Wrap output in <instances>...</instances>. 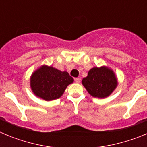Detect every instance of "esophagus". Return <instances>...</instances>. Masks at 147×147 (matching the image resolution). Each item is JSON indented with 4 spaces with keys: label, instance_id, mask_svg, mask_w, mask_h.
Segmentation results:
<instances>
[{
    "label": "esophagus",
    "instance_id": "34e87169",
    "mask_svg": "<svg viewBox=\"0 0 147 147\" xmlns=\"http://www.w3.org/2000/svg\"><path fill=\"white\" fill-rule=\"evenodd\" d=\"M80 80H81V79H80V77L75 78V82H76V83H80Z\"/></svg>",
    "mask_w": 147,
    "mask_h": 147
}]
</instances>
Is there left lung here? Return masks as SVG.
Wrapping results in <instances>:
<instances>
[{
	"label": "left lung",
	"mask_w": 147,
	"mask_h": 147,
	"mask_svg": "<svg viewBox=\"0 0 147 147\" xmlns=\"http://www.w3.org/2000/svg\"><path fill=\"white\" fill-rule=\"evenodd\" d=\"M82 85L92 96L105 98L116 88L117 80L108 67H93L82 80Z\"/></svg>",
	"instance_id": "8db88e82"
}]
</instances>
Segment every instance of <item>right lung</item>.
I'll list each match as a JSON object with an SVG mask.
<instances>
[{
  "mask_svg": "<svg viewBox=\"0 0 147 147\" xmlns=\"http://www.w3.org/2000/svg\"><path fill=\"white\" fill-rule=\"evenodd\" d=\"M73 82L74 79L67 72L42 66L32 74L31 87L36 96L45 101H51L59 98Z\"/></svg>",
  "mask_w": 147,
  "mask_h": 147,
  "instance_id": "obj_1",
  "label": "right lung"
}]
</instances>
